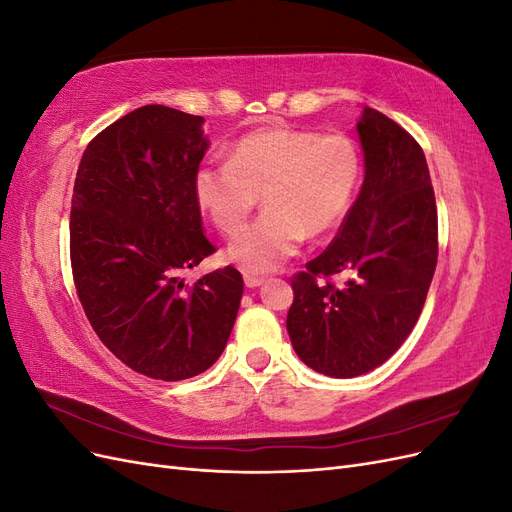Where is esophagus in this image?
Masks as SVG:
<instances>
[{"mask_svg":"<svg viewBox=\"0 0 512 512\" xmlns=\"http://www.w3.org/2000/svg\"><path fill=\"white\" fill-rule=\"evenodd\" d=\"M243 282L247 288H258L265 284V277H258V275H252V273H245L243 275Z\"/></svg>","mask_w":512,"mask_h":512,"instance_id":"esophagus-1","label":"esophagus"}]
</instances>
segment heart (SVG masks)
I'll return each instance as SVG.
<instances>
[{
    "instance_id": "heart-1",
    "label": "heart",
    "mask_w": 512,
    "mask_h": 512,
    "mask_svg": "<svg viewBox=\"0 0 512 512\" xmlns=\"http://www.w3.org/2000/svg\"><path fill=\"white\" fill-rule=\"evenodd\" d=\"M361 177V151L348 134L271 128L239 138L228 162L200 164L192 190L226 237L245 228L262 194L265 213L226 250L232 265L254 275L280 269L305 235L316 239L342 226Z\"/></svg>"
}]
</instances>
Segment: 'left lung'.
<instances>
[{
  "mask_svg": "<svg viewBox=\"0 0 512 512\" xmlns=\"http://www.w3.org/2000/svg\"><path fill=\"white\" fill-rule=\"evenodd\" d=\"M356 132L363 188L331 245L290 280L286 318L299 359L331 378H356L391 359L423 312L438 262V209L421 145L369 106Z\"/></svg>",
  "mask_w": 512,
  "mask_h": 512,
  "instance_id": "1",
  "label": "left lung"
}]
</instances>
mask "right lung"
Wrapping results in <instances>:
<instances>
[{
    "instance_id": "obj_1",
    "label": "right lung",
    "mask_w": 512,
    "mask_h": 512,
    "mask_svg": "<svg viewBox=\"0 0 512 512\" xmlns=\"http://www.w3.org/2000/svg\"><path fill=\"white\" fill-rule=\"evenodd\" d=\"M203 123L136 108L87 145L74 179L70 262L85 316L121 363L166 382L220 359L243 294L235 267L181 277L215 252L192 190L209 147Z\"/></svg>"
}]
</instances>
